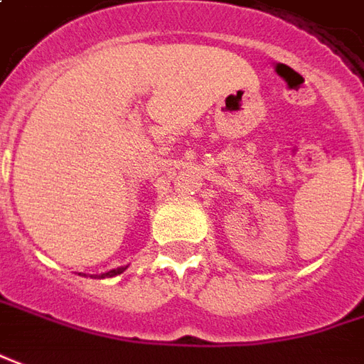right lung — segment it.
<instances>
[{"label":"right lung","mask_w":364,"mask_h":364,"mask_svg":"<svg viewBox=\"0 0 364 364\" xmlns=\"http://www.w3.org/2000/svg\"><path fill=\"white\" fill-rule=\"evenodd\" d=\"M125 269H127V267H117V269H111V271H107V273H103V275H101V279H105V277L121 275V273H123ZM79 275H81V273H79Z\"/></svg>","instance_id":"1"}]
</instances>
